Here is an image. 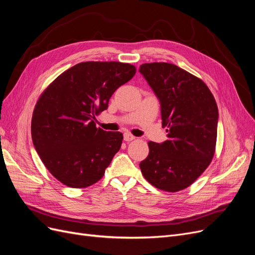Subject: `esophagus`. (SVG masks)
<instances>
[{
	"mask_svg": "<svg viewBox=\"0 0 255 255\" xmlns=\"http://www.w3.org/2000/svg\"><path fill=\"white\" fill-rule=\"evenodd\" d=\"M123 139H125L126 141H132L135 139V136H133L132 134L129 133H125L123 134Z\"/></svg>",
	"mask_w": 255,
	"mask_h": 255,
	"instance_id": "obj_1",
	"label": "esophagus"
}]
</instances>
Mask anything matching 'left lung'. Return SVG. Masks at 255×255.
<instances>
[{"label":"left lung","instance_id":"left-lung-1","mask_svg":"<svg viewBox=\"0 0 255 255\" xmlns=\"http://www.w3.org/2000/svg\"><path fill=\"white\" fill-rule=\"evenodd\" d=\"M160 104L168 139L149 141V155L139 164L154 187L175 192L190 186L211 164L217 139L218 107L200 79L168 63L139 68Z\"/></svg>","mask_w":255,"mask_h":255}]
</instances>
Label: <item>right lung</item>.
Segmentation results:
<instances>
[{"mask_svg":"<svg viewBox=\"0 0 255 255\" xmlns=\"http://www.w3.org/2000/svg\"><path fill=\"white\" fill-rule=\"evenodd\" d=\"M133 65L86 61L61 73L43 91L32 118V139L42 163L72 188L97 183L120 150L123 135L96 127V116L135 75Z\"/></svg>","mask_w":255,"mask_h":255,"instance_id":"1","label":"right lung"}]
</instances>
